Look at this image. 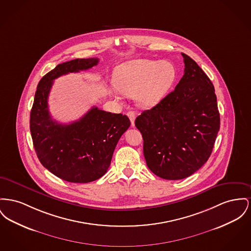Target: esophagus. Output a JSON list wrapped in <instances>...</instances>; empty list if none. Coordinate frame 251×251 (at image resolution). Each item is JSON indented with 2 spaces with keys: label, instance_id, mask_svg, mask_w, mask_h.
Returning <instances> with one entry per match:
<instances>
[{
  "label": "esophagus",
  "instance_id": "obj_1",
  "mask_svg": "<svg viewBox=\"0 0 251 251\" xmlns=\"http://www.w3.org/2000/svg\"><path fill=\"white\" fill-rule=\"evenodd\" d=\"M127 116L129 117V118H130V120H131V124H132V126H134V120H135V113H134L133 111H129V112L127 113Z\"/></svg>",
  "mask_w": 251,
  "mask_h": 251
}]
</instances>
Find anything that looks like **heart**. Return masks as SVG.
Returning a JSON list of instances; mask_svg holds the SVG:
<instances>
[{
  "instance_id": "1",
  "label": "heart",
  "mask_w": 251,
  "mask_h": 251,
  "mask_svg": "<svg viewBox=\"0 0 251 251\" xmlns=\"http://www.w3.org/2000/svg\"><path fill=\"white\" fill-rule=\"evenodd\" d=\"M176 78V66L167 60L133 59L118 66L114 73L115 85L128 97L136 98L142 108H151L166 97ZM119 100L118 94L113 93Z\"/></svg>"
}]
</instances>
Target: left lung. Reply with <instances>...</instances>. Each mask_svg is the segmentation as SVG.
I'll return each instance as SVG.
<instances>
[{
    "label": "left lung",
    "instance_id": "8db88e82",
    "mask_svg": "<svg viewBox=\"0 0 251 251\" xmlns=\"http://www.w3.org/2000/svg\"><path fill=\"white\" fill-rule=\"evenodd\" d=\"M184 75L176 89L135 119L148 168L179 180L198 171L211 154L220 129L215 90L205 72L182 53Z\"/></svg>",
    "mask_w": 251,
    "mask_h": 251
}]
</instances>
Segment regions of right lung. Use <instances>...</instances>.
<instances>
[{
  "instance_id": "1",
  "label": "right lung",
  "mask_w": 251,
  "mask_h": 251,
  "mask_svg": "<svg viewBox=\"0 0 251 251\" xmlns=\"http://www.w3.org/2000/svg\"><path fill=\"white\" fill-rule=\"evenodd\" d=\"M98 63L99 59L91 58L57 65L40 80L30 113V132L39 160L50 173L71 183H88L103 176L119 138L131 125L127 116L98 107L69 124L51 118L48 96L53 80Z\"/></svg>"
}]
</instances>
